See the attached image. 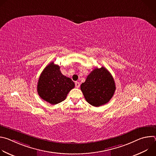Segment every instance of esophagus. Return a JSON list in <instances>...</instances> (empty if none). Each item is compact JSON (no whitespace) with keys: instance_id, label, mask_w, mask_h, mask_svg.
Listing matches in <instances>:
<instances>
[{"instance_id":"1","label":"esophagus","mask_w":156,"mask_h":156,"mask_svg":"<svg viewBox=\"0 0 156 156\" xmlns=\"http://www.w3.org/2000/svg\"><path fill=\"white\" fill-rule=\"evenodd\" d=\"M80 83H79L78 81H76V82H75V86H76V88H78V87H80Z\"/></svg>"}]
</instances>
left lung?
<instances>
[{
	"label": "left lung",
	"mask_w": 156,
	"mask_h": 156,
	"mask_svg": "<svg viewBox=\"0 0 156 156\" xmlns=\"http://www.w3.org/2000/svg\"><path fill=\"white\" fill-rule=\"evenodd\" d=\"M80 88L86 101L94 107L107 104L114 96L116 89L114 78L104 66L94 69Z\"/></svg>",
	"instance_id": "1"
}]
</instances>
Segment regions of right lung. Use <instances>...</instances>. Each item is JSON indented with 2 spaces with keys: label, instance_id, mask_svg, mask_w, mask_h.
Here are the masks:
<instances>
[{
  "label": "right lung",
  "instance_id": "1",
  "mask_svg": "<svg viewBox=\"0 0 156 156\" xmlns=\"http://www.w3.org/2000/svg\"><path fill=\"white\" fill-rule=\"evenodd\" d=\"M75 87L74 82L64 76L53 62L46 66L38 80L37 91L41 99L55 105L63 101Z\"/></svg>",
  "mask_w": 156,
  "mask_h": 156
}]
</instances>
